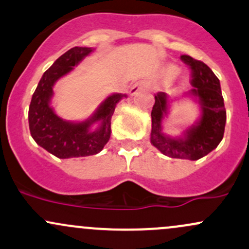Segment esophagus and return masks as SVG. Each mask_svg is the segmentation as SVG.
Returning a JSON list of instances; mask_svg holds the SVG:
<instances>
[{
	"instance_id": "1",
	"label": "esophagus",
	"mask_w": 249,
	"mask_h": 249,
	"mask_svg": "<svg viewBox=\"0 0 249 249\" xmlns=\"http://www.w3.org/2000/svg\"><path fill=\"white\" fill-rule=\"evenodd\" d=\"M145 87H146V83H144V81H137V83L133 84V86L131 87L130 94L131 95H135L136 93H138V92L141 91V89H145Z\"/></svg>"
}]
</instances>
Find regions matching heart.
I'll list each match as a JSON object with an SVG mask.
<instances>
[{"label": "heart", "instance_id": "b5f03b06", "mask_svg": "<svg viewBox=\"0 0 249 249\" xmlns=\"http://www.w3.org/2000/svg\"><path fill=\"white\" fill-rule=\"evenodd\" d=\"M169 74H171V75H174V74H176L177 73V68L176 67H170L169 68Z\"/></svg>", "mask_w": 249, "mask_h": 249}]
</instances>
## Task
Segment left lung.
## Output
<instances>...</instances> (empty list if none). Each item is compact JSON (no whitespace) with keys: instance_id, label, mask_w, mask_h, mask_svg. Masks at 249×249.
Returning a JSON list of instances; mask_svg holds the SVG:
<instances>
[{"instance_id":"1","label":"left lung","mask_w":249,"mask_h":249,"mask_svg":"<svg viewBox=\"0 0 249 249\" xmlns=\"http://www.w3.org/2000/svg\"><path fill=\"white\" fill-rule=\"evenodd\" d=\"M190 68L193 85L190 94L201 105V118L185 131L183 138H171L162 133V120L168 113V97L160 92L155 95L151 111V144L171 158L196 160L208 155L222 141L226 126V108L221 93L220 80L204 62L181 55Z\"/></svg>"}]
</instances>
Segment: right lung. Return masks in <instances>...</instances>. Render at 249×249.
<instances>
[{"label":"right lung","mask_w":249,"mask_h":249,"mask_svg":"<svg viewBox=\"0 0 249 249\" xmlns=\"http://www.w3.org/2000/svg\"><path fill=\"white\" fill-rule=\"evenodd\" d=\"M92 48L73 47L43 73L32 97L28 111L29 130L33 139L58 158L86 157L103 150L111 136V118L116 105L125 94H112L100 104L93 116L85 122L71 123L61 119L51 107L53 86L62 75L89 55ZM99 121L100 127L90 131V125Z\"/></svg>","instance_id":"1"}]
</instances>
